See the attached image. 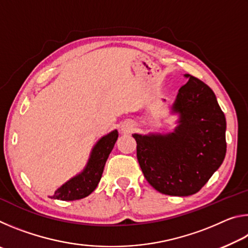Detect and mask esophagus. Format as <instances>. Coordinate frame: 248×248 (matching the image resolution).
<instances>
[{
  "label": "esophagus",
  "instance_id": "obj_1",
  "mask_svg": "<svg viewBox=\"0 0 248 248\" xmlns=\"http://www.w3.org/2000/svg\"><path fill=\"white\" fill-rule=\"evenodd\" d=\"M132 129H133V127H132V124H130V123H127V124H123V131H124V132L132 131Z\"/></svg>",
  "mask_w": 248,
  "mask_h": 248
}]
</instances>
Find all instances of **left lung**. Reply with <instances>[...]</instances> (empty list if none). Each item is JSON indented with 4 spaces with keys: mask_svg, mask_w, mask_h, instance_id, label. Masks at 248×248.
<instances>
[{
    "mask_svg": "<svg viewBox=\"0 0 248 248\" xmlns=\"http://www.w3.org/2000/svg\"><path fill=\"white\" fill-rule=\"evenodd\" d=\"M171 106L178 125L167 134L134 133L137 157L145 179L170 196L198 192L219 169L226 153V121L213 91L195 77L185 74Z\"/></svg>",
    "mask_w": 248,
    "mask_h": 248,
    "instance_id": "8db88e82",
    "label": "left lung"
}]
</instances>
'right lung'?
Returning a JSON list of instances; mask_svg holds the SVG:
<instances>
[{
    "label": "right lung",
    "instance_id": "1",
    "mask_svg": "<svg viewBox=\"0 0 248 248\" xmlns=\"http://www.w3.org/2000/svg\"><path fill=\"white\" fill-rule=\"evenodd\" d=\"M118 139V131L114 130L110 133L100 138L92 150L89 162L78 175L74 176L69 182L54 191L51 198L72 201L85 198L93 192L102 178L106 161Z\"/></svg>",
    "mask_w": 248,
    "mask_h": 248
}]
</instances>
